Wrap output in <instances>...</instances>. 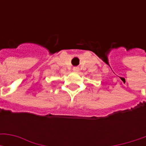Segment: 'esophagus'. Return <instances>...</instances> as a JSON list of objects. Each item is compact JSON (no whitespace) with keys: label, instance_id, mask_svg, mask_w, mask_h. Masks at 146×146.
<instances>
[{"label":"esophagus","instance_id":"esophagus-1","mask_svg":"<svg viewBox=\"0 0 146 146\" xmlns=\"http://www.w3.org/2000/svg\"><path fill=\"white\" fill-rule=\"evenodd\" d=\"M73 70L74 72H78V71H79V68H78V67H73Z\"/></svg>","mask_w":146,"mask_h":146}]
</instances>
